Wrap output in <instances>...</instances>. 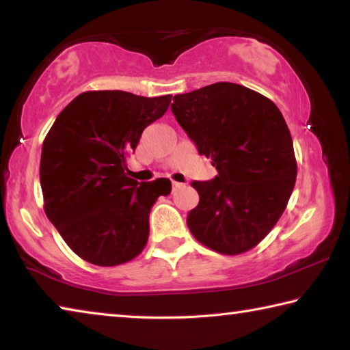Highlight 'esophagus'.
Returning a JSON list of instances; mask_svg holds the SVG:
<instances>
[{"mask_svg":"<svg viewBox=\"0 0 350 350\" xmlns=\"http://www.w3.org/2000/svg\"><path fill=\"white\" fill-rule=\"evenodd\" d=\"M183 185V183H180V182H176V180H173V188H180Z\"/></svg>","mask_w":350,"mask_h":350,"instance_id":"1","label":"esophagus"}]
</instances>
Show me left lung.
Masks as SVG:
<instances>
[{
  "label": "left lung",
  "mask_w": 350,
  "mask_h": 350,
  "mask_svg": "<svg viewBox=\"0 0 350 350\" xmlns=\"http://www.w3.org/2000/svg\"><path fill=\"white\" fill-rule=\"evenodd\" d=\"M173 100L176 120L217 170L213 180L191 183L199 204L187 217L189 232L217 253H245L270 233L293 191L287 123L270 98L236 83H213Z\"/></svg>",
  "instance_id": "left-lung-1"
}]
</instances>
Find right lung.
<instances>
[{
	"label": "right lung",
	"instance_id": "right-lung-1",
	"mask_svg": "<svg viewBox=\"0 0 350 350\" xmlns=\"http://www.w3.org/2000/svg\"><path fill=\"white\" fill-rule=\"evenodd\" d=\"M170 103L171 96L86 91L47 133L40 162L44 213L70 250L88 262L112 267L145 248L151 206L171 193V182L131 179L126 157Z\"/></svg>",
	"mask_w": 350,
	"mask_h": 350
}]
</instances>
